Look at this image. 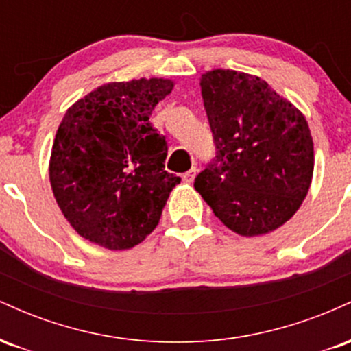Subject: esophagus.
I'll return each instance as SVG.
<instances>
[{"instance_id":"1","label":"esophagus","mask_w":351,"mask_h":351,"mask_svg":"<svg viewBox=\"0 0 351 351\" xmlns=\"http://www.w3.org/2000/svg\"><path fill=\"white\" fill-rule=\"evenodd\" d=\"M195 176H196V168H191V170H189V171L183 173V176H181V178H183L184 183H193Z\"/></svg>"}]
</instances>
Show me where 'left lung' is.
I'll use <instances>...</instances> for the list:
<instances>
[{"instance_id": "obj_1", "label": "left lung", "mask_w": 351, "mask_h": 351, "mask_svg": "<svg viewBox=\"0 0 351 351\" xmlns=\"http://www.w3.org/2000/svg\"><path fill=\"white\" fill-rule=\"evenodd\" d=\"M199 86L216 156L195 189L231 231L267 234L295 215L312 183L307 120L257 75L215 69Z\"/></svg>"}]
</instances>
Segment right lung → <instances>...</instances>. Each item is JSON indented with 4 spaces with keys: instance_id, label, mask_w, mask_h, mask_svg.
I'll return each instance as SVG.
<instances>
[{
    "instance_id": "right-lung-1",
    "label": "right lung",
    "mask_w": 351,
    "mask_h": 351,
    "mask_svg": "<svg viewBox=\"0 0 351 351\" xmlns=\"http://www.w3.org/2000/svg\"><path fill=\"white\" fill-rule=\"evenodd\" d=\"M170 79L104 84L67 108L49 162L54 198L84 239L112 251L140 244L158 224L180 176L150 122Z\"/></svg>"
}]
</instances>
